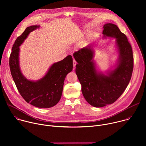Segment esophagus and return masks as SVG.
<instances>
[{
	"instance_id": "esophagus-1",
	"label": "esophagus",
	"mask_w": 146,
	"mask_h": 146,
	"mask_svg": "<svg viewBox=\"0 0 146 146\" xmlns=\"http://www.w3.org/2000/svg\"><path fill=\"white\" fill-rule=\"evenodd\" d=\"M73 67H75L76 66V64H77V62H76V60L74 59H73Z\"/></svg>"
}]
</instances>
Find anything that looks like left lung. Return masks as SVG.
<instances>
[{
  "label": "left lung",
  "instance_id": "1",
  "mask_svg": "<svg viewBox=\"0 0 146 146\" xmlns=\"http://www.w3.org/2000/svg\"><path fill=\"white\" fill-rule=\"evenodd\" d=\"M103 37H114L119 53L115 68L107 74L98 72L93 59L94 51L89 45L73 54L77 61L76 73L87 102L94 107L102 108L115 102L125 90L133 68L132 47L126 35L118 27L107 23L103 26Z\"/></svg>",
  "mask_w": 146,
  "mask_h": 146
}]
</instances>
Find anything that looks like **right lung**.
<instances>
[{"label": "right lung", "instance_id": "1", "mask_svg": "<svg viewBox=\"0 0 146 146\" xmlns=\"http://www.w3.org/2000/svg\"><path fill=\"white\" fill-rule=\"evenodd\" d=\"M39 25L27 27L17 37L12 47L9 59L11 76L18 92L25 100L39 108H50L56 105L60 99L66 75L73 69L71 55L56 63L48 69L41 79L34 81L28 80L21 72L19 65V46L30 32L38 28Z\"/></svg>", "mask_w": 146, "mask_h": 146}]
</instances>
